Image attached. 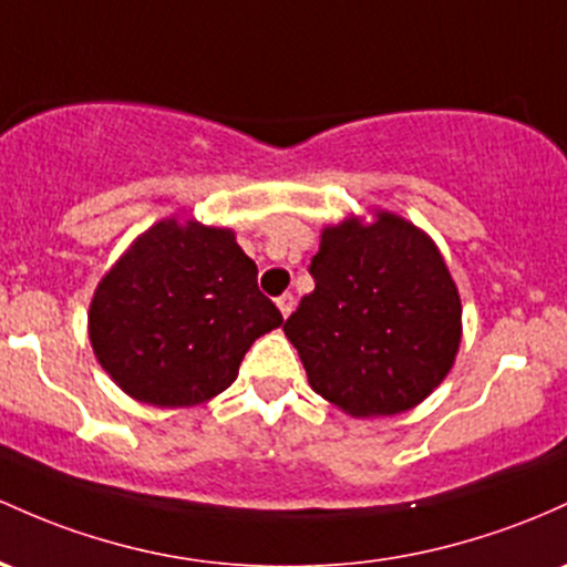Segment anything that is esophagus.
Returning <instances> with one entry per match:
<instances>
[{"label":"esophagus","instance_id":"34e87169","mask_svg":"<svg viewBox=\"0 0 567 567\" xmlns=\"http://www.w3.org/2000/svg\"><path fill=\"white\" fill-rule=\"evenodd\" d=\"M277 307H279V312H282V317H290V312H293V309H296V296L293 293L279 296L277 298Z\"/></svg>","mask_w":567,"mask_h":567}]
</instances>
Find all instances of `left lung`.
<instances>
[{
    "label": "left lung",
    "instance_id": "8db88e82",
    "mask_svg": "<svg viewBox=\"0 0 567 567\" xmlns=\"http://www.w3.org/2000/svg\"><path fill=\"white\" fill-rule=\"evenodd\" d=\"M315 290L285 322L317 395L352 416L414 409L444 382L463 307L427 234L393 213L322 228Z\"/></svg>",
    "mask_w": 567,
    "mask_h": 567
}]
</instances>
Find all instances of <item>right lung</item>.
Listing matches in <instances>:
<instances>
[{"instance_id": "add662e5", "label": "right lung", "mask_w": 567, "mask_h": 567, "mask_svg": "<svg viewBox=\"0 0 567 567\" xmlns=\"http://www.w3.org/2000/svg\"><path fill=\"white\" fill-rule=\"evenodd\" d=\"M279 326L231 228L179 217L158 220L121 255L89 312L91 347L112 382L164 409L231 388L252 341Z\"/></svg>"}]
</instances>
